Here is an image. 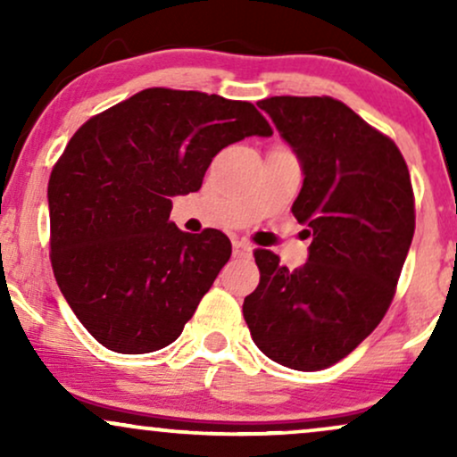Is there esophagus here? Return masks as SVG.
I'll return each mask as SVG.
<instances>
[{"label":"esophagus","instance_id":"obj_1","mask_svg":"<svg viewBox=\"0 0 457 457\" xmlns=\"http://www.w3.org/2000/svg\"><path fill=\"white\" fill-rule=\"evenodd\" d=\"M253 253V246L246 240H234V258H249Z\"/></svg>","mask_w":457,"mask_h":457}]
</instances>
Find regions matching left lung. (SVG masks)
I'll use <instances>...</instances> for the list:
<instances>
[{"label": "left lung", "mask_w": 457, "mask_h": 457, "mask_svg": "<svg viewBox=\"0 0 457 457\" xmlns=\"http://www.w3.org/2000/svg\"><path fill=\"white\" fill-rule=\"evenodd\" d=\"M301 161L292 212L312 236L290 270L255 251L260 286L245 298L251 337L275 363L313 371L350 354L385 318L414 234L411 174L402 152L328 96L258 103Z\"/></svg>", "instance_id": "obj_1"}]
</instances>
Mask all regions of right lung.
Instances as JSON below:
<instances>
[{
	"mask_svg": "<svg viewBox=\"0 0 457 457\" xmlns=\"http://www.w3.org/2000/svg\"><path fill=\"white\" fill-rule=\"evenodd\" d=\"M272 129L251 103L150 87L94 115L49 178L51 264L79 322L113 353L180 337L232 255L219 229L170 221L171 197L202 187L214 154Z\"/></svg>",
	"mask_w": 457,
	"mask_h": 457,
	"instance_id": "obj_1",
	"label": "right lung"
}]
</instances>
